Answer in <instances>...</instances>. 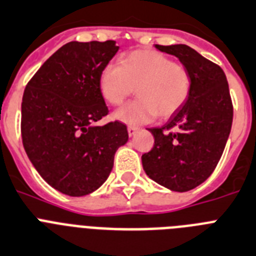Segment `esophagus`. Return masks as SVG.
Wrapping results in <instances>:
<instances>
[{
  "instance_id": "1",
  "label": "esophagus",
  "mask_w": 256,
  "mask_h": 256,
  "mask_svg": "<svg viewBox=\"0 0 256 256\" xmlns=\"http://www.w3.org/2000/svg\"><path fill=\"white\" fill-rule=\"evenodd\" d=\"M138 130H139V128H135V126H128V135H130V136H134V135L136 134Z\"/></svg>"
}]
</instances>
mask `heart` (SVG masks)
<instances>
[{
    "mask_svg": "<svg viewBox=\"0 0 256 256\" xmlns=\"http://www.w3.org/2000/svg\"><path fill=\"white\" fill-rule=\"evenodd\" d=\"M138 98L120 108L114 117L130 125L166 118L186 102L192 80L186 66L154 50H136L108 63L99 74V91L106 103L120 106L134 91Z\"/></svg>",
    "mask_w": 256,
    "mask_h": 256,
    "instance_id": "1",
    "label": "heart"
}]
</instances>
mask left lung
Instances as JSON below:
<instances>
[{"label":"left lung","instance_id":"1","mask_svg":"<svg viewBox=\"0 0 256 256\" xmlns=\"http://www.w3.org/2000/svg\"><path fill=\"white\" fill-rule=\"evenodd\" d=\"M175 55L190 72V94L162 128H150L154 146L142 156L143 168L156 183L186 192L216 168L233 120L230 88L223 70L186 45H156Z\"/></svg>","mask_w":256,"mask_h":256}]
</instances>
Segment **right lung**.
<instances>
[{"mask_svg":"<svg viewBox=\"0 0 256 256\" xmlns=\"http://www.w3.org/2000/svg\"><path fill=\"white\" fill-rule=\"evenodd\" d=\"M116 41L62 46L34 73L22 102V139L38 174L64 194L98 190L128 142L125 124L92 125L108 114L99 74L118 51Z\"/></svg>","mask_w":256,"mask_h":256,"instance_id":"obj_1","label":"right lung"}]
</instances>
